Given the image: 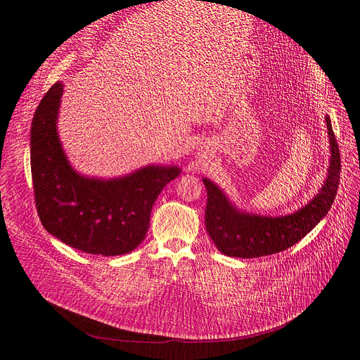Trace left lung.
I'll list each match as a JSON object with an SVG mask.
<instances>
[{
  "label": "left lung",
  "instance_id": "1",
  "mask_svg": "<svg viewBox=\"0 0 360 360\" xmlns=\"http://www.w3.org/2000/svg\"><path fill=\"white\" fill-rule=\"evenodd\" d=\"M331 163L328 176L316 197L289 216L264 217L242 213L209 179H202L207 190L205 229L220 252L238 258H257L285 251L308 235L323 219L337 194L342 160L331 121L326 117Z\"/></svg>",
  "mask_w": 360,
  "mask_h": 360
}]
</instances>
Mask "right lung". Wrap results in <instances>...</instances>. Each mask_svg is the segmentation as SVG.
Returning a JSON list of instances; mask_svg holds the SVG:
<instances>
[{"instance_id": "right-lung-1", "label": "right lung", "mask_w": 360, "mask_h": 360, "mask_svg": "<svg viewBox=\"0 0 360 360\" xmlns=\"http://www.w3.org/2000/svg\"><path fill=\"white\" fill-rule=\"evenodd\" d=\"M63 84L55 83L37 106L30 134L36 210L44 228L70 247L94 255L136 250L150 226V212L179 167L147 166L121 179L75 174L56 132Z\"/></svg>"}]
</instances>
